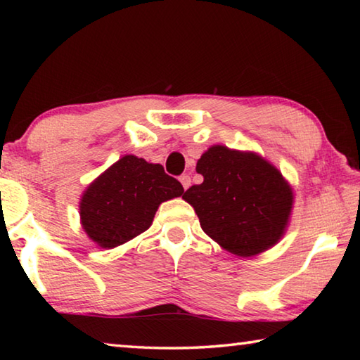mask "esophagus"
Here are the masks:
<instances>
[{
  "instance_id": "obj_1",
  "label": "esophagus",
  "mask_w": 360,
  "mask_h": 360,
  "mask_svg": "<svg viewBox=\"0 0 360 360\" xmlns=\"http://www.w3.org/2000/svg\"><path fill=\"white\" fill-rule=\"evenodd\" d=\"M179 181H181V184H182V187L186 188V191L188 187H191V176H188V174H182Z\"/></svg>"
}]
</instances>
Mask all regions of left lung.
I'll list each match as a JSON object with an SVG mask.
<instances>
[{
  "label": "left lung",
  "mask_w": 360,
  "mask_h": 360,
  "mask_svg": "<svg viewBox=\"0 0 360 360\" xmlns=\"http://www.w3.org/2000/svg\"><path fill=\"white\" fill-rule=\"evenodd\" d=\"M203 182L182 198L211 240L238 257H254L283 238L294 191L281 172L252 150L214 144L197 162Z\"/></svg>",
  "instance_id": "1"
}]
</instances>
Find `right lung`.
I'll list each match as a JSON object with an SVG mask.
<instances>
[{"instance_id":"add662e5","label":"right lung","mask_w":360,"mask_h":360,"mask_svg":"<svg viewBox=\"0 0 360 360\" xmlns=\"http://www.w3.org/2000/svg\"><path fill=\"white\" fill-rule=\"evenodd\" d=\"M184 193L160 163L124 155L85 188L79 216L85 233L103 249L117 248L148 230L163 202Z\"/></svg>"}]
</instances>
